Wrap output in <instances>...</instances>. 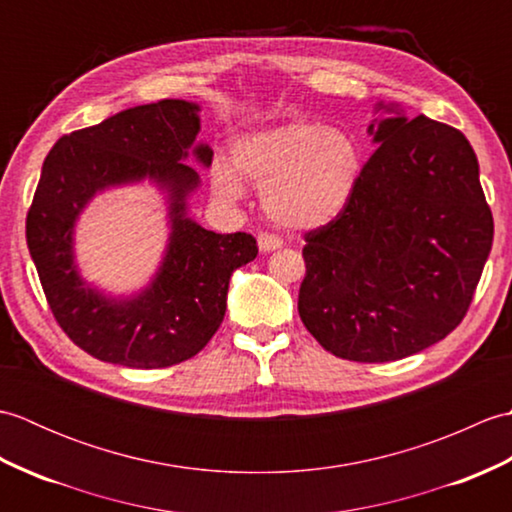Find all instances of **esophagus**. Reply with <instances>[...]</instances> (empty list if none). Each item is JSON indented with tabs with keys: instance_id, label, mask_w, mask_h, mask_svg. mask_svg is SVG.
Here are the masks:
<instances>
[{
	"instance_id": "obj_1",
	"label": "esophagus",
	"mask_w": 512,
	"mask_h": 512,
	"mask_svg": "<svg viewBox=\"0 0 512 512\" xmlns=\"http://www.w3.org/2000/svg\"><path fill=\"white\" fill-rule=\"evenodd\" d=\"M257 244H259V250L262 253H270V250H277L284 246V242H281V237L277 235H270V233H262L257 237Z\"/></svg>"
}]
</instances>
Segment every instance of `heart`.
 Listing matches in <instances>:
<instances>
[{
	"label": "heart",
	"instance_id": "b5f03b06",
	"mask_svg": "<svg viewBox=\"0 0 512 512\" xmlns=\"http://www.w3.org/2000/svg\"><path fill=\"white\" fill-rule=\"evenodd\" d=\"M231 162L233 169H213V189L222 200L237 202L244 195L239 172L262 187L259 200L270 220L308 231L334 220L352 200L363 176L365 151L350 129L292 121L239 136L231 147Z\"/></svg>",
	"mask_w": 512,
	"mask_h": 512
}]
</instances>
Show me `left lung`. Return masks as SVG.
Returning a JSON list of instances; mask_svg holds the SVG:
<instances>
[{"label":"left lung","mask_w":512,"mask_h":512,"mask_svg":"<svg viewBox=\"0 0 512 512\" xmlns=\"http://www.w3.org/2000/svg\"><path fill=\"white\" fill-rule=\"evenodd\" d=\"M369 134L378 149L352 200L306 233L299 317L334 356L387 363L458 328L491 253L493 213L460 129L396 112Z\"/></svg>","instance_id":"8db88e82"}]
</instances>
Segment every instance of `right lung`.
<instances>
[{
  "mask_svg": "<svg viewBox=\"0 0 512 512\" xmlns=\"http://www.w3.org/2000/svg\"><path fill=\"white\" fill-rule=\"evenodd\" d=\"M198 112L180 99L138 105L61 136L43 160L26 217L28 250L61 330L99 361L158 369L195 356L224 319L233 270L257 257L253 235H220L187 217L200 178L182 160L189 149L204 167L213 160L209 145H195ZM145 177L168 191L170 246L140 296L110 300L75 273L73 222L99 190Z\"/></svg>",
  "mask_w": 512,
  "mask_h": 512,
  "instance_id": "right-lung-1",
  "label": "right lung"
}]
</instances>
